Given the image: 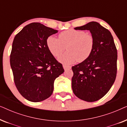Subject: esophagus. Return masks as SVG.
<instances>
[{
	"mask_svg": "<svg viewBox=\"0 0 127 127\" xmlns=\"http://www.w3.org/2000/svg\"><path fill=\"white\" fill-rule=\"evenodd\" d=\"M63 67L65 70H67V69H71V66H68V65H64Z\"/></svg>",
	"mask_w": 127,
	"mask_h": 127,
	"instance_id": "obj_1",
	"label": "esophagus"
}]
</instances>
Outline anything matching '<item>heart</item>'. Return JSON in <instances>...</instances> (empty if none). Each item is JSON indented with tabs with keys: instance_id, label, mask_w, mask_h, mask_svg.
Segmentation results:
<instances>
[{
	"instance_id": "obj_1",
	"label": "heart",
	"mask_w": 127,
	"mask_h": 127,
	"mask_svg": "<svg viewBox=\"0 0 127 127\" xmlns=\"http://www.w3.org/2000/svg\"><path fill=\"white\" fill-rule=\"evenodd\" d=\"M46 44L50 53L58 57L66 49L65 54L59 60L66 64L76 61L83 62L89 58L94 50L95 40L93 36L83 30L70 29L61 32L58 38L49 36Z\"/></svg>"
}]
</instances>
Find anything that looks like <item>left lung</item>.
Here are the masks:
<instances>
[{
  "instance_id": "1",
  "label": "left lung",
  "mask_w": 127,
  "mask_h": 127,
  "mask_svg": "<svg viewBox=\"0 0 127 127\" xmlns=\"http://www.w3.org/2000/svg\"><path fill=\"white\" fill-rule=\"evenodd\" d=\"M89 30L95 45L89 58L72 67V87L74 95L87 102L96 101L106 94L116 80L117 50L108 29L96 22L74 28Z\"/></svg>"
}]
</instances>
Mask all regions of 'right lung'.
Masks as SVG:
<instances>
[{"instance_id":"right-lung-1","label":"right lung","mask_w":127,"mask_h":127,"mask_svg":"<svg viewBox=\"0 0 127 127\" xmlns=\"http://www.w3.org/2000/svg\"><path fill=\"white\" fill-rule=\"evenodd\" d=\"M57 32L39 22H33L14 39L10 60L14 81L19 93L29 101L49 98L54 80L64 72L46 44L47 39Z\"/></svg>"}]
</instances>
